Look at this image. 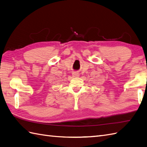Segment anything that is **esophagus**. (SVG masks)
<instances>
[{
	"label": "esophagus",
	"instance_id": "34e87169",
	"mask_svg": "<svg viewBox=\"0 0 147 147\" xmlns=\"http://www.w3.org/2000/svg\"><path fill=\"white\" fill-rule=\"evenodd\" d=\"M72 75L74 78H78L79 76H80V74H79V73L77 72H73Z\"/></svg>",
	"mask_w": 147,
	"mask_h": 147
}]
</instances>
